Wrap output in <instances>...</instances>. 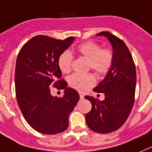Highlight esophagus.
Instances as JSON below:
<instances>
[{"instance_id": "esophagus-1", "label": "esophagus", "mask_w": 152, "mask_h": 152, "mask_svg": "<svg viewBox=\"0 0 152 152\" xmlns=\"http://www.w3.org/2000/svg\"><path fill=\"white\" fill-rule=\"evenodd\" d=\"M80 99H83L84 94H82V93H80Z\"/></svg>"}]
</instances>
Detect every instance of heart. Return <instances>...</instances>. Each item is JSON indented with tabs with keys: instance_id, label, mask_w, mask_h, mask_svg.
<instances>
[{
	"instance_id": "obj_1",
	"label": "heart",
	"mask_w": 152,
	"mask_h": 152,
	"mask_svg": "<svg viewBox=\"0 0 152 152\" xmlns=\"http://www.w3.org/2000/svg\"><path fill=\"white\" fill-rule=\"evenodd\" d=\"M76 51L78 54L86 58L90 62V67L98 74L102 75L109 71L113 63V53L94 42H86L80 44ZM73 56L69 51L66 50L59 56L58 59V67L62 72L68 73L72 68ZM96 79L91 73H74L69 78V83L72 88L79 91H85L95 84Z\"/></svg>"
}]
</instances>
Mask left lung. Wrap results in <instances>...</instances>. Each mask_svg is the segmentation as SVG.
<instances>
[{"mask_svg":"<svg viewBox=\"0 0 152 152\" xmlns=\"http://www.w3.org/2000/svg\"><path fill=\"white\" fill-rule=\"evenodd\" d=\"M96 36H104L110 42L113 63L105 78L94 89L104 94V100L85 96L92 104L86 121L92 131L107 134L119 129L130 115L134 102L136 69L131 52L121 39L109 31H102Z\"/></svg>","mask_w":152,"mask_h":152,"instance_id":"8db88e82","label":"left lung"}]
</instances>
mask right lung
<instances>
[{
    "label": "right lung",
    "mask_w": 152,
    "mask_h": 152,
    "mask_svg": "<svg viewBox=\"0 0 152 152\" xmlns=\"http://www.w3.org/2000/svg\"><path fill=\"white\" fill-rule=\"evenodd\" d=\"M75 38L58 40L36 35L19 52L15 66V91L19 108L31 127L45 134H56L67 129L69 116L80 99L78 92L64 80L58 57ZM64 90L62 98L50 94V86Z\"/></svg>",
    "instance_id": "right-lung-1"
}]
</instances>
